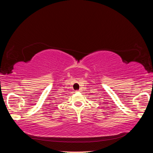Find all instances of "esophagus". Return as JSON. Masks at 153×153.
I'll list each match as a JSON object with an SVG mask.
<instances>
[{"label": "esophagus", "mask_w": 153, "mask_h": 153, "mask_svg": "<svg viewBox=\"0 0 153 153\" xmlns=\"http://www.w3.org/2000/svg\"><path fill=\"white\" fill-rule=\"evenodd\" d=\"M82 90H76V92H81Z\"/></svg>", "instance_id": "1"}]
</instances>
